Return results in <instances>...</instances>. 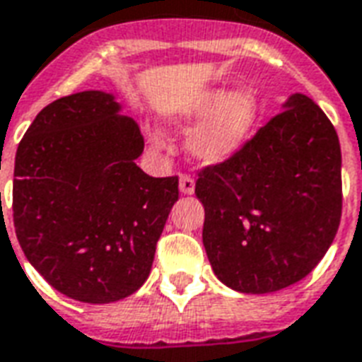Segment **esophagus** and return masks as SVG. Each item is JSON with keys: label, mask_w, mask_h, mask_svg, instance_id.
<instances>
[{"label": "esophagus", "mask_w": 362, "mask_h": 362, "mask_svg": "<svg viewBox=\"0 0 362 362\" xmlns=\"http://www.w3.org/2000/svg\"><path fill=\"white\" fill-rule=\"evenodd\" d=\"M180 193H184V195H192L193 192H195V182H193L192 176H180Z\"/></svg>", "instance_id": "obj_1"}]
</instances>
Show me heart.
Here are the masks:
<instances>
[{"mask_svg": "<svg viewBox=\"0 0 362 362\" xmlns=\"http://www.w3.org/2000/svg\"><path fill=\"white\" fill-rule=\"evenodd\" d=\"M157 117L167 131L186 134V151L199 165H218L237 156L252 136L260 100L250 87H233L222 93L218 87H199L173 96L159 106ZM153 150H161V140L153 132L146 134Z\"/></svg>", "mask_w": 362, "mask_h": 362, "instance_id": "1", "label": "heart"}]
</instances>
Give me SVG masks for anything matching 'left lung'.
<instances>
[{
    "label": "left lung",
    "instance_id": "1",
    "mask_svg": "<svg viewBox=\"0 0 362 362\" xmlns=\"http://www.w3.org/2000/svg\"><path fill=\"white\" fill-rule=\"evenodd\" d=\"M203 245L226 286L267 294L303 279L327 255L341 216V151L334 127L294 93L237 156L195 182Z\"/></svg>",
    "mask_w": 362,
    "mask_h": 362
}]
</instances>
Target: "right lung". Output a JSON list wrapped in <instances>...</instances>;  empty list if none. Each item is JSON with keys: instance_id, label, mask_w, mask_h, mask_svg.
<instances>
[{"instance_id": "obj_1", "label": "right lung", "mask_w": 362, "mask_h": 362, "mask_svg": "<svg viewBox=\"0 0 362 362\" xmlns=\"http://www.w3.org/2000/svg\"><path fill=\"white\" fill-rule=\"evenodd\" d=\"M114 93L81 90L35 115L15 157L13 220L28 262L85 303L136 292L178 201V178L136 165L144 138Z\"/></svg>"}]
</instances>
